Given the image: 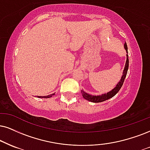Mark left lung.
<instances>
[{
    "mask_svg": "<svg viewBox=\"0 0 150 150\" xmlns=\"http://www.w3.org/2000/svg\"><path fill=\"white\" fill-rule=\"evenodd\" d=\"M124 47H125V49L126 50L127 53H128V48H127V43L125 44ZM128 68H129V57H128V55L127 54V61H126V64H125V69H124V71H123V74H122L123 75L122 76L121 79H120V81L118 82L117 86H115V88H113L111 91L107 92L106 94L105 93L101 95H97V96L89 95V94L85 92L83 90H81V93H82L83 97L85 99H86V100L91 101V102L99 103V102H102V101H104L106 100H108V99H110V98H112V97H114V96L118 92H119L120 88H121L122 86L124 81H125V79L126 78L127 71H128Z\"/></svg>",
    "mask_w": 150,
    "mask_h": 150,
    "instance_id": "obj_1",
    "label": "left lung"
}]
</instances>
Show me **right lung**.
<instances>
[{
	"instance_id": "obj_1",
	"label": "right lung",
	"mask_w": 150,
	"mask_h": 150,
	"mask_svg": "<svg viewBox=\"0 0 150 150\" xmlns=\"http://www.w3.org/2000/svg\"><path fill=\"white\" fill-rule=\"evenodd\" d=\"M55 95V94L53 93V94H52V95H48V96H42V97H41V96H38V97H39V98H50V97H51L53 95Z\"/></svg>"
}]
</instances>
